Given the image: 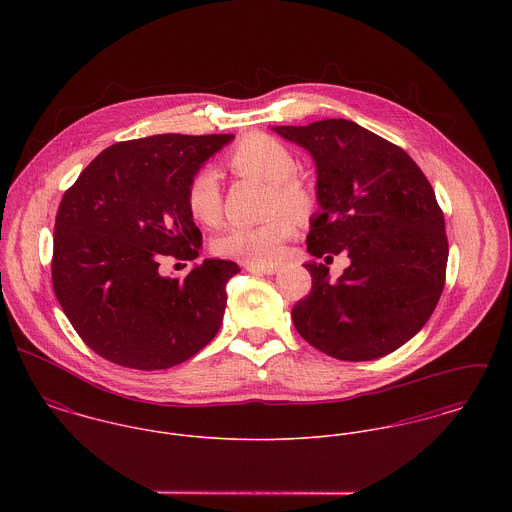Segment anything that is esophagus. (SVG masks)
<instances>
[{
  "label": "esophagus",
  "instance_id": "obj_1",
  "mask_svg": "<svg viewBox=\"0 0 512 512\" xmlns=\"http://www.w3.org/2000/svg\"><path fill=\"white\" fill-rule=\"evenodd\" d=\"M246 270L250 274H264V276H272L278 272L276 266H260V264H246Z\"/></svg>",
  "mask_w": 512,
  "mask_h": 512
}]
</instances>
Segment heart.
<instances>
[{
    "label": "heart",
    "mask_w": 512,
    "mask_h": 512,
    "mask_svg": "<svg viewBox=\"0 0 512 512\" xmlns=\"http://www.w3.org/2000/svg\"><path fill=\"white\" fill-rule=\"evenodd\" d=\"M226 169L240 179H254L268 185L266 215L254 224L226 228L215 248L222 256L250 264H272L280 258L284 244L297 230V217H305L317 205L315 189L297 175V159L280 140L252 132L238 140L224 157ZM185 205L201 224H217L222 213L219 177L211 169L197 171L185 189Z\"/></svg>",
    "instance_id": "1"
}]
</instances>
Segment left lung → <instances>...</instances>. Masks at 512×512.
<instances>
[{"label": "left lung", "instance_id": "8db88e82", "mask_svg": "<svg viewBox=\"0 0 512 512\" xmlns=\"http://www.w3.org/2000/svg\"><path fill=\"white\" fill-rule=\"evenodd\" d=\"M276 132L317 165L309 254L351 258L337 282L325 264H305L311 292L293 305L297 333L339 361L396 351L426 325L445 284L449 246L430 181L402 147L349 120Z\"/></svg>", "mask_w": 512, "mask_h": 512}]
</instances>
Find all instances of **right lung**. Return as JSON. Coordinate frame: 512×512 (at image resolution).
Here are the masks:
<instances>
[{"label":"right lung","mask_w":512,"mask_h":512,"mask_svg":"<svg viewBox=\"0 0 512 512\" xmlns=\"http://www.w3.org/2000/svg\"><path fill=\"white\" fill-rule=\"evenodd\" d=\"M234 136L161 134L98 153L61 199L51 276L78 337L102 359L138 370L181 365L219 333L228 260L183 280L159 264L195 260L201 230L185 205L199 167Z\"/></svg>","instance_id":"right-lung-1"}]
</instances>
